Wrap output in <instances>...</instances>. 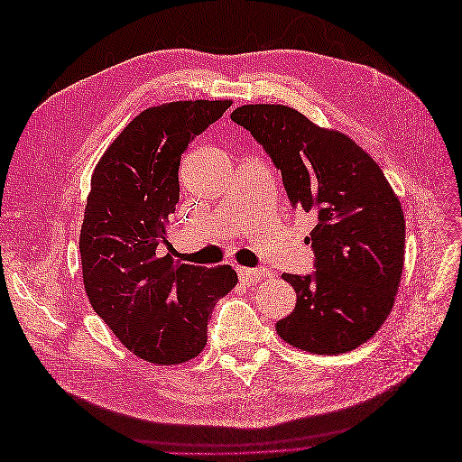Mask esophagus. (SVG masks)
<instances>
[{"mask_svg":"<svg viewBox=\"0 0 462 462\" xmlns=\"http://www.w3.org/2000/svg\"><path fill=\"white\" fill-rule=\"evenodd\" d=\"M236 273H239L241 282L246 285H256L262 277L272 275L270 270H258V268H239Z\"/></svg>","mask_w":462,"mask_h":462,"instance_id":"34e87169","label":"esophagus"}]
</instances>
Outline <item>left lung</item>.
<instances>
[{
	"label": "left lung",
	"mask_w": 462,
	"mask_h": 462,
	"mask_svg": "<svg viewBox=\"0 0 462 462\" xmlns=\"http://www.w3.org/2000/svg\"><path fill=\"white\" fill-rule=\"evenodd\" d=\"M231 119L262 144L292 208L318 217L309 243L314 273L282 277L297 306L277 321L279 337L314 355L366 343L393 309L404 262V214L370 153L339 131L275 104L236 107Z\"/></svg>",
	"instance_id": "left-lung-1"
}]
</instances>
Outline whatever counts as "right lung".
<instances>
[{"mask_svg":"<svg viewBox=\"0 0 462 462\" xmlns=\"http://www.w3.org/2000/svg\"><path fill=\"white\" fill-rule=\"evenodd\" d=\"M231 100L144 109L92 173L80 229L82 282L94 312L138 358L160 366L199 356L216 302L236 285L231 265L202 268L162 256L179 202V163Z\"/></svg>","mask_w":462,"mask_h":462,"instance_id":"right-lung-1","label":"right lung"}]
</instances>
